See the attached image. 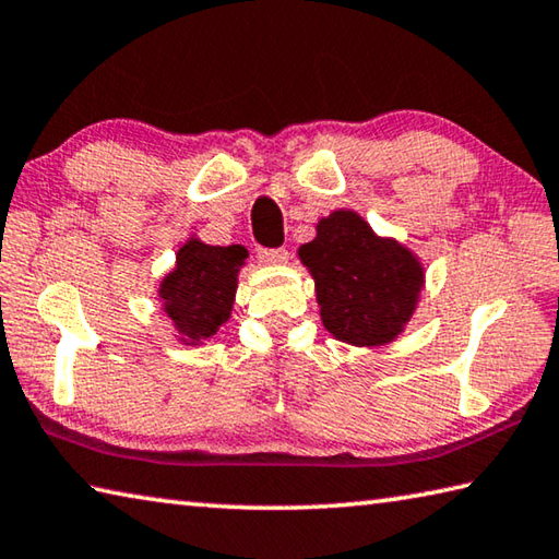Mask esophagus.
<instances>
[{
	"mask_svg": "<svg viewBox=\"0 0 559 559\" xmlns=\"http://www.w3.org/2000/svg\"><path fill=\"white\" fill-rule=\"evenodd\" d=\"M259 261L269 263V266H276V263H286L288 261V249H259Z\"/></svg>",
	"mask_w": 559,
	"mask_h": 559,
	"instance_id": "1",
	"label": "esophagus"
}]
</instances>
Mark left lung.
I'll list each match as a JSON object with an SVG mask.
<instances>
[{
	"label": "left lung",
	"instance_id": "left-lung-1",
	"mask_svg": "<svg viewBox=\"0 0 559 559\" xmlns=\"http://www.w3.org/2000/svg\"><path fill=\"white\" fill-rule=\"evenodd\" d=\"M298 253L334 340L379 347L413 318L425 276L420 261L395 239L373 235L357 212L337 210L320 219L318 237Z\"/></svg>",
	"mask_w": 559,
	"mask_h": 559
}]
</instances>
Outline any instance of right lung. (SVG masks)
I'll use <instances>...</instances> for the list:
<instances>
[{
	"label": "right lung",
	"mask_w": 559,
	"mask_h": 559,
	"mask_svg": "<svg viewBox=\"0 0 559 559\" xmlns=\"http://www.w3.org/2000/svg\"><path fill=\"white\" fill-rule=\"evenodd\" d=\"M245 259L247 249L241 245L210 247L188 239L178 249L176 269L160 281L158 298L180 342H207L229 320Z\"/></svg>",
	"instance_id": "obj_1"
}]
</instances>
